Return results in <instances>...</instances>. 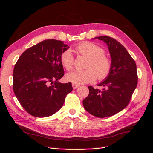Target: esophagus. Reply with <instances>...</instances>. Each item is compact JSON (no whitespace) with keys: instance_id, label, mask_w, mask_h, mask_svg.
<instances>
[{"instance_id":"34e87169","label":"esophagus","mask_w":153,"mask_h":153,"mask_svg":"<svg viewBox=\"0 0 153 153\" xmlns=\"http://www.w3.org/2000/svg\"><path fill=\"white\" fill-rule=\"evenodd\" d=\"M72 86H73V89H77V88H78V87H80V85H79L75 84H72Z\"/></svg>"}]
</instances>
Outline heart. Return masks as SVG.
Masks as SVG:
<instances>
[{"instance_id": "obj_1", "label": "heart", "mask_w": 153, "mask_h": 153, "mask_svg": "<svg viewBox=\"0 0 153 153\" xmlns=\"http://www.w3.org/2000/svg\"><path fill=\"white\" fill-rule=\"evenodd\" d=\"M76 52L88 58L84 70H74L68 73L66 78L69 82L75 84H83L92 82L96 77L100 81L107 78L112 70V60L105 55V50L98 45L89 41L78 44ZM61 62L64 68L71 70L74 66V56L71 50L68 49L61 55Z\"/></svg>"}]
</instances>
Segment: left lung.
Segmentation results:
<instances>
[{"label":"left lung","mask_w":153,"mask_h":153,"mask_svg":"<svg viewBox=\"0 0 153 153\" xmlns=\"http://www.w3.org/2000/svg\"><path fill=\"white\" fill-rule=\"evenodd\" d=\"M108 45L112 62L110 76L98 86L102 90L89 86V94L83 101L85 109L96 117L112 116L128 105L138 83L137 66L124 46L113 38H96Z\"/></svg>","instance_id":"obj_1"}]
</instances>
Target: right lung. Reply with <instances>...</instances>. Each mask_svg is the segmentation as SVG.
I'll use <instances>...</instances> for the list:
<instances>
[{
  "mask_svg": "<svg viewBox=\"0 0 153 153\" xmlns=\"http://www.w3.org/2000/svg\"><path fill=\"white\" fill-rule=\"evenodd\" d=\"M68 48L62 41L46 39L26 50L15 64L14 93L32 116L46 117L56 113L72 91L71 82H58L64 75L61 55Z\"/></svg>",
  "mask_w": 153,
  "mask_h": 153,
  "instance_id": "right-lung-1",
  "label": "right lung"
}]
</instances>
